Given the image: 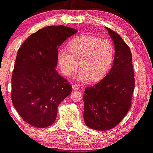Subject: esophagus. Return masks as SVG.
Returning a JSON list of instances; mask_svg holds the SVG:
<instances>
[{
	"label": "esophagus",
	"instance_id": "obj_1",
	"mask_svg": "<svg viewBox=\"0 0 153 153\" xmlns=\"http://www.w3.org/2000/svg\"><path fill=\"white\" fill-rule=\"evenodd\" d=\"M79 85L77 84H72V89L73 90H79Z\"/></svg>",
	"mask_w": 153,
	"mask_h": 153
}]
</instances>
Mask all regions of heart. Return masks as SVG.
Segmentation results:
<instances>
[{
	"label": "heart",
	"instance_id": "1",
	"mask_svg": "<svg viewBox=\"0 0 153 153\" xmlns=\"http://www.w3.org/2000/svg\"><path fill=\"white\" fill-rule=\"evenodd\" d=\"M68 49L62 48L57 53V60L63 75L71 74L81 69L75 78L80 82L101 79L110 69L114 49L110 41L94 36H81L72 40Z\"/></svg>",
	"mask_w": 153,
	"mask_h": 153
}]
</instances>
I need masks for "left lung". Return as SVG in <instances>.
Listing matches in <instances>:
<instances>
[{"mask_svg": "<svg viewBox=\"0 0 153 153\" xmlns=\"http://www.w3.org/2000/svg\"><path fill=\"white\" fill-rule=\"evenodd\" d=\"M105 29L114 44L113 65L101 81L85 88L84 94L85 124L99 131L113 128L124 118L135 85L130 48L117 33Z\"/></svg>", "mask_w": 153, "mask_h": 153, "instance_id": "obj_1", "label": "left lung"}]
</instances>
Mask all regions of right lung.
<instances>
[{"instance_id":"right-lung-1","label":"right lung","mask_w":153,"mask_h":153,"mask_svg":"<svg viewBox=\"0 0 153 153\" xmlns=\"http://www.w3.org/2000/svg\"><path fill=\"white\" fill-rule=\"evenodd\" d=\"M77 30L48 26L33 33L16 55L11 98L21 117L37 128L54 123L57 107L71 92V86L56 71L58 48Z\"/></svg>"}]
</instances>
